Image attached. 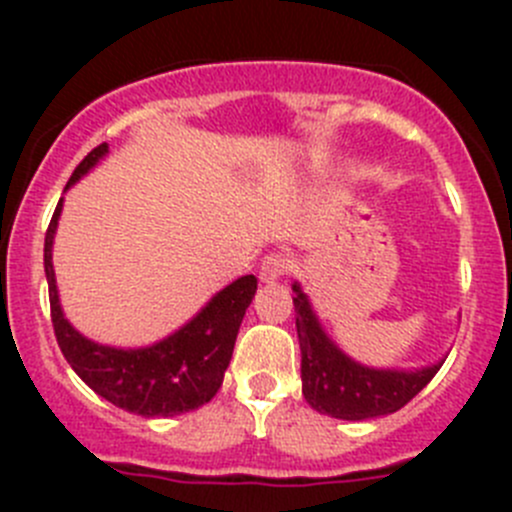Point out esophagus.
Here are the masks:
<instances>
[{"label":"esophagus","instance_id":"obj_1","mask_svg":"<svg viewBox=\"0 0 512 512\" xmlns=\"http://www.w3.org/2000/svg\"><path fill=\"white\" fill-rule=\"evenodd\" d=\"M287 272H289L287 257L280 255V252H272V255H267L265 260H262L260 282H265V285H275V282H280Z\"/></svg>","mask_w":512,"mask_h":512}]
</instances>
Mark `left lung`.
Instances as JSON below:
<instances>
[{
  "mask_svg": "<svg viewBox=\"0 0 512 512\" xmlns=\"http://www.w3.org/2000/svg\"><path fill=\"white\" fill-rule=\"evenodd\" d=\"M297 337L302 349V394L319 414L342 421L389 416L436 376L446 359L421 369H376L356 361L324 332L299 282L292 285Z\"/></svg>",
  "mask_w": 512,
  "mask_h": 512,
  "instance_id": "1",
  "label": "left lung"
}]
</instances>
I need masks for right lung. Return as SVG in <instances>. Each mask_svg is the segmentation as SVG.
<instances>
[{
	"instance_id": "add662e5",
	"label": "right lung",
	"mask_w": 512,
	"mask_h": 512,
	"mask_svg": "<svg viewBox=\"0 0 512 512\" xmlns=\"http://www.w3.org/2000/svg\"><path fill=\"white\" fill-rule=\"evenodd\" d=\"M108 156V143L94 148L66 183L64 193L79 183ZM64 198L59 200L44 237V272L49 282L51 322L56 342L71 369L79 374L89 389L101 399L111 401L123 411L143 418H168L195 411L208 404L223 384L225 369L230 366L245 309L257 292L255 275L237 277L205 302L193 319L175 329L173 334L148 347H111L84 337L69 319L59 302L54 262V237L59 227Z\"/></svg>"
}]
</instances>
